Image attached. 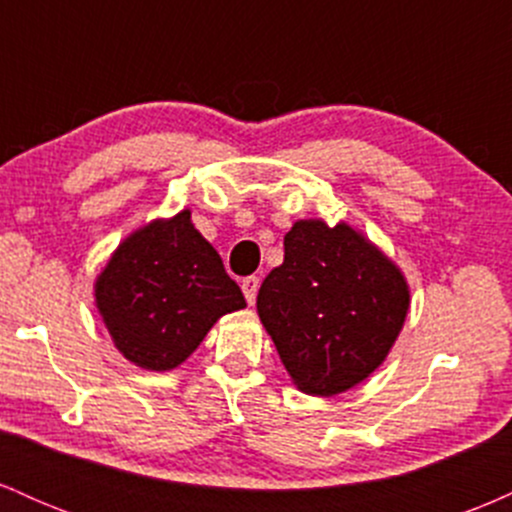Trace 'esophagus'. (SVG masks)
Listing matches in <instances>:
<instances>
[{"label": "esophagus", "instance_id": "obj_1", "mask_svg": "<svg viewBox=\"0 0 512 512\" xmlns=\"http://www.w3.org/2000/svg\"><path fill=\"white\" fill-rule=\"evenodd\" d=\"M257 291H260V276H248V279H243V293H245V301H248L250 305H255Z\"/></svg>", "mask_w": 512, "mask_h": 512}]
</instances>
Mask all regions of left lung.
Here are the masks:
<instances>
[{
	"label": "left lung",
	"instance_id": "8db88e82",
	"mask_svg": "<svg viewBox=\"0 0 512 512\" xmlns=\"http://www.w3.org/2000/svg\"><path fill=\"white\" fill-rule=\"evenodd\" d=\"M409 310L397 264L346 223H293L284 264L257 293V313L291 380L332 397L366 380L390 354Z\"/></svg>",
	"mask_w": 512,
	"mask_h": 512
}]
</instances>
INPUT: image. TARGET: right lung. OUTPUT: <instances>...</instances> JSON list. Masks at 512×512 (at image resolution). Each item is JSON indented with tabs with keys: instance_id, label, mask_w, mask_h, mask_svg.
Masks as SVG:
<instances>
[{
	"instance_id": "add662e5",
	"label": "right lung",
	"mask_w": 512,
	"mask_h": 512,
	"mask_svg": "<svg viewBox=\"0 0 512 512\" xmlns=\"http://www.w3.org/2000/svg\"><path fill=\"white\" fill-rule=\"evenodd\" d=\"M93 289L117 351L144 370L180 366L221 315L245 308L190 209L122 240Z\"/></svg>"
}]
</instances>
